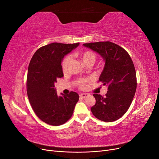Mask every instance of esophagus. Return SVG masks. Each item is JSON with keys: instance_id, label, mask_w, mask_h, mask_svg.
<instances>
[{"instance_id": "esophagus-1", "label": "esophagus", "mask_w": 159, "mask_h": 159, "mask_svg": "<svg viewBox=\"0 0 159 159\" xmlns=\"http://www.w3.org/2000/svg\"><path fill=\"white\" fill-rule=\"evenodd\" d=\"M88 93H81V94H80V96L81 98H87L88 96Z\"/></svg>"}]
</instances>
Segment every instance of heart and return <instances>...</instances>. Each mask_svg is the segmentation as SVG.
<instances>
[{"label": "heart", "mask_w": 159, "mask_h": 159, "mask_svg": "<svg viewBox=\"0 0 159 159\" xmlns=\"http://www.w3.org/2000/svg\"><path fill=\"white\" fill-rule=\"evenodd\" d=\"M74 56L79 57V58L82 61L84 64L87 66L93 65L97 59L95 53L90 50H84L82 51H80L76 52L74 54ZM70 61V56H66L64 57L61 62V69L64 73L67 71L68 68V64ZM77 84L80 88H84L85 86V81L84 80H79L77 81Z\"/></svg>", "instance_id": "obj_1"}]
</instances>
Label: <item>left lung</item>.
Wrapping results in <instances>:
<instances>
[{"instance_id": "obj_1", "label": "left lung", "mask_w": 159, "mask_h": 159, "mask_svg": "<svg viewBox=\"0 0 159 159\" xmlns=\"http://www.w3.org/2000/svg\"><path fill=\"white\" fill-rule=\"evenodd\" d=\"M105 60L99 82L108 86L105 97L94 93L96 102L91 111L94 116L105 122L121 118L131 105L137 89L136 71L128 52L111 42L84 44Z\"/></svg>"}]
</instances>
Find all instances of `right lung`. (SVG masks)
Instances as JSON below:
<instances>
[{
  "instance_id": "1",
  "label": "right lung",
  "mask_w": 159,
  "mask_h": 159,
  "mask_svg": "<svg viewBox=\"0 0 159 159\" xmlns=\"http://www.w3.org/2000/svg\"><path fill=\"white\" fill-rule=\"evenodd\" d=\"M80 44L54 42L40 48L28 66L26 88L32 109L40 120L53 126L64 124L71 117L79 95L74 91L58 96L54 84L64 77V57Z\"/></svg>"
}]
</instances>
